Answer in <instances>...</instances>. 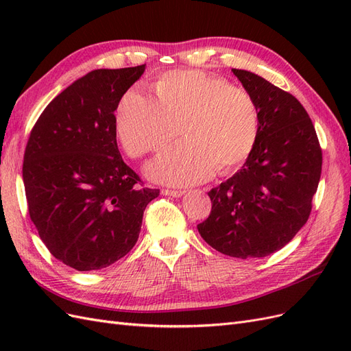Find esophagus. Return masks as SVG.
Wrapping results in <instances>:
<instances>
[{
    "label": "esophagus",
    "instance_id": "1",
    "mask_svg": "<svg viewBox=\"0 0 351 351\" xmlns=\"http://www.w3.org/2000/svg\"><path fill=\"white\" fill-rule=\"evenodd\" d=\"M184 193H186L184 190H169V189H162V195H165V196L180 197V196H183Z\"/></svg>",
    "mask_w": 351,
    "mask_h": 351
}]
</instances>
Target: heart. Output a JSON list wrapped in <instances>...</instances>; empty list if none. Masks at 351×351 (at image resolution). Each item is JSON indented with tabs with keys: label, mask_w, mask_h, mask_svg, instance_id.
<instances>
[{
	"label": "heart",
	"mask_w": 351,
	"mask_h": 351,
	"mask_svg": "<svg viewBox=\"0 0 351 351\" xmlns=\"http://www.w3.org/2000/svg\"><path fill=\"white\" fill-rule=\"evenodd\" d=\"M115 130L125 154L142 158L162 149L147 173L168 184H193L212 174H230L252 155L261 132V110L252 95L200 70L164 73L154 99L130 89L115 112Z\"/></svg>",
	"instance_id": "heart-1"
}]
</instances>
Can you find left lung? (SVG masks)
<instances>
[{
	"mask_svg": "<svg viewBox=\"0 0 351 351\" xmlns=\"http://www.w3.org/2000/svg\"><path fill=\"white\" fill-rule=\"evenodd\" d=\"M231 71L259 105L261 132L241 169L208 193L212 209L197 230L227 256L263 258L309 219L322 149L309 114L291 93L254 73Z\"/></svg>",
	"mask_w": 351,
	"mask_h": 351,
	"instance_id": "1",
	"label": "left lung"
}]
</instances>
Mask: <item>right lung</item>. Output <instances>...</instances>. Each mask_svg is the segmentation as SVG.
Instances as JSON below:
<instances>
[{
  "instance_id": "right-lung-1",
  "label": "right lung",
  "mask_w": 351,
  "mask_h": 351,
  "mask_svg": "<svg viewBox=\"0 0 351 351\" xmlns=\"http://www.w3.org/2000/svg\"><path fill=\"white\" fill-rule=\"evenodd\" d=\"M145 64L99 69L52 99L23 158L29 215L56 259L77 271L107 268L139 239L143 210L159 196L117 146L114 111Z\"/></svg>"
}]
</instances>
